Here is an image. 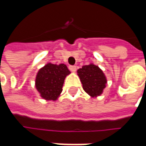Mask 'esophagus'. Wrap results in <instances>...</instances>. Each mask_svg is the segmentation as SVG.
Here are the masks:
<instances>
[{"instance_id": "obj_1", "label": "esophagus", "mask_w": 146, "mask_h": 146, "mask_svg": "<svg viewBox=\"0 0 146 146\" xmlns=\"http://www.w3.org/2000/svg\"><path fill=\"white\" fill-rule=\"evenodd\" d=\"M69 69H70V71H72V72H76V66H69Z\"/></svg>"}]
</instances>
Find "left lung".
I'll use <instances>...</instances> for the list:
<instances>
[{
	"label": "left lung",
	"instance_id": "left-lung-1",
	"mask_svg": "<svg viewBox=\"0 0 146 146\" xmlns=\"http://www.w3.org/2000/svg\"><path fill=\"white\" fill-rule=\"evenodd\" d=\"M83 88L92 98H97L103 93L107 83L106 77L98 66L91 64L83 66L77 70Z\"/></svg>",
	"mask_w": 146,
	"mask_h": 146
}]
</instances>
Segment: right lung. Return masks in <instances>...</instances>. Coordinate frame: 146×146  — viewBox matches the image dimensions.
Returning <instances> with one entry per match:
<instances>
[{"label": "right lung", "mask_w": 146, "mask_h": 146, "mask_svg": "<svg viewBox=\"0 0 146 146\" xmlns=\"http://www.w3.org/2000/svg\"><path fill=\"white\" fill-rule=\"evenodd\" d=\"M70 71L65 64L47 63L37 72L36 88L40 97L56 101L62 91L65 78Z\"/></svg>", "instance_id": "right-lung-1"}]
</instances>
